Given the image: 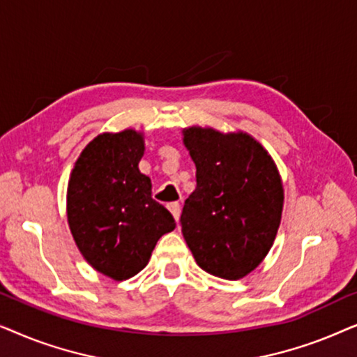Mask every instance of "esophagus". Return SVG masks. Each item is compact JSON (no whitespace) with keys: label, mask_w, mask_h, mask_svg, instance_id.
<instances>
[{"label":"esophagus","mask_w":357,"mask_h":357,"mask_svg":"<svg viewBox=\"0 0 357 357\" xmlns=\"http://www.w3.org/2000/svg\"><path fill=\"white\" fill-rule=\"evenodd\" d=\"M167 208H169V211L172 213V216H174L175 221H178V218H180V204L178 203H170V204H167Z\"/></svg>","instance_id":"esophagus-1"}]
</instances>
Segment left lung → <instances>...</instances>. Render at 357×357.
<instances>
[{
	"label": "left lung",
	"mask_w": 357,
	"mask_h": 357,
	"mask_svg": "<svg viewBox=\"0 0 357 357\" xmlns=\"http://www.w3.org/2000/svg\"><path fill=\"white\" fill-rule=\"evenodd\" d=\"M183 143L197 165V188L180 226L198 266L238 280L260 265L275 242L282 183L270 154L245 133L188 128Z\"/></svg>",
	"instance_id": "8db88e82"
}]
</instances>
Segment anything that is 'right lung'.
Masks as SVG:
<instances>
[{"mask_svg": "<svg viewBox=\"0 0 357 357\" xmlns=\"http://www.w3.org/2000/svg\"><path fill=\"white\" fill-rule=\"evenodd\" d=\"M143 136L104 133L76 160L68 185V222L82 257L112 280L123 281L148 265L151 252L175 221L153 199L139 172Z\"/></svg>", "mask_w": 357, "mask_h": 357, "instance_id": "obj_1", "label": "right lung"}]
</instances>
